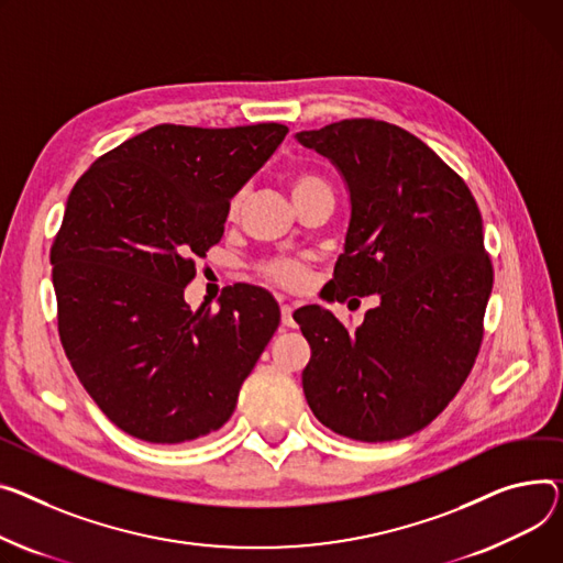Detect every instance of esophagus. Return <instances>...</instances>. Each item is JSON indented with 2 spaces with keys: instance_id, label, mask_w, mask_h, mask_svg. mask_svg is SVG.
<instances>
[{
  "instance_id": "esophagus-1",
  "label": "esophagus",
  "mask_w": 563,
  "mask_h": 563,
  "mask_svg": "<svg viewBox=\"0 0 563 563\" xmlns=\"http://www.w3.org/2000/svg\"><path fill=\"white\" fill-rule=\"evenodd\" d=\"M291 312H294V308H291L289 303H283V306H280V321H283V325H287V328H291V325H294Z\"/></svg>"
}]
</instances>
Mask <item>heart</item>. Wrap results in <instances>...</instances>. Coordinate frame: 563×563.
Returning <instances> with one entry per match:
<instances>
[{"mask_svg":"<svg viewBox=\"0 0 563 563\" xmlns=\"http://www.w3.org/2000/svg\"><path fill=\"white\" fill-rule=\"evenodd\" d=\"M317 190H330L328 183L317 172L298 169L289 176V192H291L294 203ZM238 208H240V197H235L231 201V217L238 212ZM260 276L276 287L294 291V289H301L308 283L310 269H308V262L303 257H274V260L262 262Z\"/></svg>","mask_w":563,"mask_h":563,"instance_id":"heart-1","label":"heart"}]
</instances>
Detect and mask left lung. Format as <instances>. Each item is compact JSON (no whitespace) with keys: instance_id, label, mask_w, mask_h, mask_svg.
<instances>
[{"instance_id":"1","label":"left lung","mask_w":563,"mask_h":563,"mask_svg":"<svg viewBox=\"0 0 563 563\" xmlns=\"http://www.w3.org/2000/svg\"><path fill=\"white\" fill-rule=\"evenodd\" d=\"M296 137L351 190L346 249L328 287L342 303L380 298L353 330L317 306L294 312L312 349L308 405L349 439H405L457 396L482 346L494 267L479 208L464 178L396 124L357 118Z\"/></svg>"}]
</instances>
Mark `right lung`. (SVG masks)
Segmentation results:
<instances>
[{"mask_svg":"<svg viewBox=\"0 0 563 563\" xmlns=\"http://www.w3.org/2000/svg\"><path fill=\"white\" fill-rule=\"evenodd\" d=\"M285 124H158L97 158L67 197L49 260L58 334L103 415L152 443L192 441L233 415L280 310L251 285L219 310L185 303L195 260L219 244L231 197Z\"/></svg>","mask_w":563,"mask_h":563,"instance_id":"add662e5","label":"right lung"}]
</instances>
